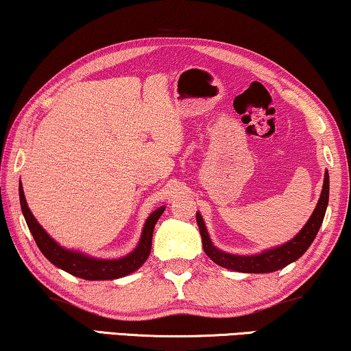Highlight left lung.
Instances as JSON below:
<instances>
[{
  "label": "left lung",
  "instance_id": "obj_1",
  "mask_svg": "<svg viewBox=\"0 0 351 351\" xmlns=\"http://www.w3.org/2000/svg\"><path fill=\"white\" fill-rule=\"evenodd\" d=\"M328 197H329V175L326 171L320 200H318L315 211L312 213V216L309 221H307L304 228H302L301 232L291 239V241L280 245V247L265 250L263 254L250 255V257H239V255L226 254L222 252V250L214 247L213 243L209 241L205 222H203L200 214H197V223H198V228H200L203 249H205L206 255L214 261V263L222 266V268L238 271V273L258 274V273H273V271L282 269L284 266L290 265L291 261L300 258L301 255L309 249V245L312 244L313 239H315L318 230H320V226L323 222V217H325Z\"/></svg>",
  "mask_w": 351,
  "mask_h": 351
}]
</instances>
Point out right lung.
Here are the masks:
<instances>
[{
    "label": "right lung",
    "instance_id": "right-lung-1",
    "mask_svg": "<svg viewBox=\"0 0 351 351\" xmlns=\"http://www.w3.org/2000/svg\"><path fill=\"white\" fill-rule=\"evenodd\" d=\"M19 191H20V205H22L25 221L28 223L29 232L33 234L34 241L40 249V252L44 254L55 266L64 269L66 273L80 277V279H86V280H112V279H118V277L128 276L130 273H134L135 269H138L140 266L145 263L151 252V239H153L154 226L165 209L164 206L156 209V211L148 217L142 233V239H140L137 249H135L132 254L119 260H99V258H90L86 257V255H82L78 252H72V250L62 249L61 245L56 244L53 239L47 234L45 230L39 226L33 214H31L25 200L22 182H20Z\"/></svg>",
    "mask_w": 351,
    "mask_h": 351
}]
</instances>
